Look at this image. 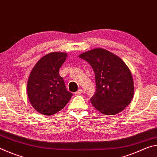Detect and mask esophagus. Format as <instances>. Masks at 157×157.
I'll list each match as a JSON object with an SVG mask.
<instances>
[{
	"mask_svg": "<svg viewBox=\"0 0 157 157\" xmlns=\"http://www.w3.org/2000/svg\"><path fill=\"white\" fill-rule=\"evenodd\" d=\"M82 92H83V91H82V89H79L78 91H77V92H75V95H79V94H82Z\"/></svg>",
	"mask_w": 157,
	"mask_h": 157,
	"instance_id": "1",
	"label": "esophagus"
}]
</instances>
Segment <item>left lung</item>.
Returning a JSON list of instances; mask_svg holds the SVG:
<instances>
[{
  "label": "left lung",
  "instance_id": "8db88e82",
  "mask_svg": "<svg viewBox=\"0 0 157 157\" xmlns=\"http://www.w3.org/2000/svg\"><path fill=\"white\" fill-rule=\"evenodd\" d=\"M95 73L96 91L91 98L94 107L105 115H115L131 102L134 86L132 75L120 57L103 48L82 53Z\"/></svg>",
  "mask_w": 157,
  "mask_h": 157
}]
</instances>
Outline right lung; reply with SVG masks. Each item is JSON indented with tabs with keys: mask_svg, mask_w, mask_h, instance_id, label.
Returning a JSON list of instances; mask_svg holds the SVG:
<instances>
[{
	"mask_svg": "<svg viewBox=\"0 0 157 157\" xmlns=\"http://www.w3.org/2000/svg\"><path fill=\"white\" fill-rule=\"evenodd\" d=\"M67 53L55 52L38 61L29 76L27 86L30 104L43 115L50 116L65 107L72 97L59 71Z\"/></svg>",
	"mask_w": 157,
	"mask_h": 157,
	"instance_id": "add662e5",
	"label": "right lung"
}]
</instances>
